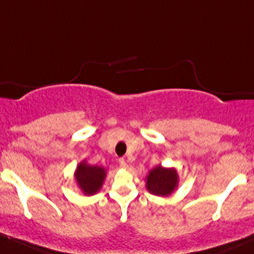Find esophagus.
<instances>
[{
  "instance_id": "34e87169",
  "label": "esophagus",
  "mask_w": 254,
  "mask_h": 254,
  "mask_svg": "<svg viewBox=\"0 0 254 254\" xmlns=\"http://www.w3.org/2000/svg\"><path fill=\"white\" fill-rule=\"evenodd\" d=\"M119 165L122 168H124V169H125V168H127V161H125L124 158H120L119 159Z\"/></svg>"
}]
</instances>
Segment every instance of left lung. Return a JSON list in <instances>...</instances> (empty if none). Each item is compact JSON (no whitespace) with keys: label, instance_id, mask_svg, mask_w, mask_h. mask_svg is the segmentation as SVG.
<instances>
[{"label":"left lung","instance_id":"1","mask_svg":"<svg viewBox=\"0 0 254 254\" xmlns=\"http://www.w3.org/2000/svg\"><path fill=\"white\" fill-rule=\"evenodd\" d=\"M178 173L174 168H163L157 165L146 178V189L156 196H169L178 186Z\"/></svg>","mask_w":254,"mask_h":254}]
</instances>
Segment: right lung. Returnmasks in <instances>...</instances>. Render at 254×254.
I'll return each instance as SVG.
<instances>
[{"label": "right lung", "mask_w": 254, "mask_h": 254, "mask_svg": "<svg viewBox=\"0 0 254 254\" xmlns=\"http://www.w3.org/2000/svg\"><path fill=\"white\" fill-rule=\"evenodd\" d=\"M106 178V169L98 165H90L82 161L76 167L75 180L84 194H95L100 191Z\"/></svg>", "instance_id": "add662e5"}]
</instances>
